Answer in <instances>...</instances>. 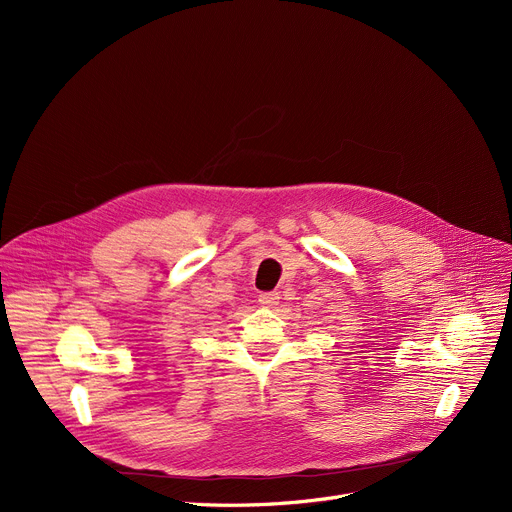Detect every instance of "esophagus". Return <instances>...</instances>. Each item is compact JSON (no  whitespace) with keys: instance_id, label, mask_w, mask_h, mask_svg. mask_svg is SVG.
<instances>
[{"instance_id":"34e87169","label":"esophagus","mask_w":512,"mask_h":512,"mask_svg":"<svg viewBox=\"0 0 512 512\" xmlns=\"http://www.w3.org/2000/svg\"><path fill=\"white\" fill-rule=\"evenodd\" d=\"M259 304L265 308H273L279 304V294L277 291H265V294L259 296Z\"/></svg>"}]
</instances>
